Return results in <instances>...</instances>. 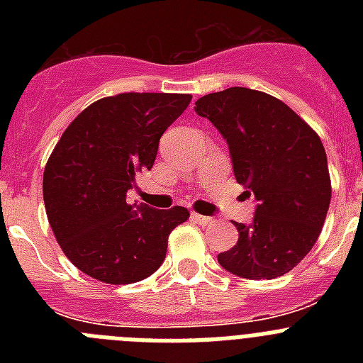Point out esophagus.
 Here are the masks:
<instances>
[{"label":"esophagus","mask_w":363,"mask_h":363,"mask_svg":"<svg viewBox=\"0 0 363 363\" xmlns=\"http://www.w3.org/2000/svg\"><path fill=\"white\" fill-rule=\"evenodd\" d=\"M191 218L194 220V223H200V225H207V223H213V218L201 216V214H198V213H192Z\"/></svg>","instance_id":"esophagus-1"}]
</instances>
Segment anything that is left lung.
Segmentation results:
<instances>
[{
  "mask_svg": "<svg viewBox=\"0 0 363 363\" xmlns=\"http://www.w3.org/2000/svg\"><path fill=\"white\" fill-rule=\"evenodd\" d=\"M194 111L225 138L236 182L258 201L251 225L234 221L238 242L218 262L249 280L284 277L313 249L331 203L322 140L284 101L247 86L203 96Z\"/></svg>",
  "mask_w": 363,
  "mask_h": 363,
  "instance_id": "obj_1",
  "label": "left lung"
}]
</instances>
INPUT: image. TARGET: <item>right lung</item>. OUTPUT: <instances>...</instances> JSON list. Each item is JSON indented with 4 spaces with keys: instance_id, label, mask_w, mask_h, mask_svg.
<instances>
[{
    "instance_id": "obj_1",
    "label": "right lung",
    "mask_w": 363,
    "mask_h": 363,
    "mask_svg": "<svg viewBox=\"0 0 363 363\" xmlns=\"http://www.w3.org/2000/svg\"><path fill=\"white\" fill-rule=\"evenodd\" d=\"M191 94L123 92L91 104L65 129L43 172V201L57 243L82 272L104 284L145 280L167 255L185 207L129 205L136 172L150 171L167 127Z\"/></svg>"
}]
</instances>
